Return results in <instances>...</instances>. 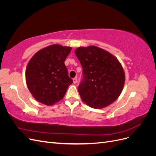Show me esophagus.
<instances>
[{"label": "esophagus", "instance_id": "obj_1", "mask_svg": "<svg viewBox=\"0 0 156 156\" xmlns=\"http://www.w3.org/2000/svg\"><path fill=\"white\" fill-rule=\"evenodd\" d=\"M73 83H77V79L75 77V78H73Z\"/></svg>", "mask_w": 156, "mask_h": 156}]
</instances>
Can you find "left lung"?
<instances>
[{"mask_svg": "<svg viewBox=\"0 0 156 156\" xmlns=\"http://www.w3.org/2000/svg\"><path fill=\"white\" fill-rule=\"evenodd\" d=\"M75 53L83 68V79L78 87L82 100L94 108L105 107L116 100L125 82L118 59L96 46L81 47Z\"/></svg>", "mask_w": 156, "mask_h": 156, "instance_id": "8db88e82", "label": "left lung"}]
</instances>
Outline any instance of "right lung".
I'll return each mask as SVG.
<instances>
[{"label": "right lung", "mask_w": 156, "mask_h": 156, "mask_svg": "<svg viewBox=\"0 0 156 156\" xmlns=\"http://www.w3.org/2000/svg\"><path fill=\"white\" fill-rule=\"evenodd\" d=\"M72 50L69 47L52 45L32 56L26 69L28 88L37 101L52 105L64 98L73 83L65 60Z\"/></svg>", "instance_id": "obj_1"}]
</instances>
